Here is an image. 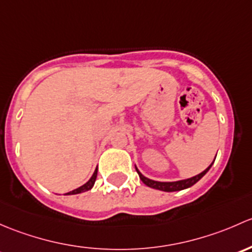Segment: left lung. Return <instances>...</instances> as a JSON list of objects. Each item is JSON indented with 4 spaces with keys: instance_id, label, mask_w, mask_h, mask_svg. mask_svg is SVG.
I'll return each instance as SVG.
<instances>
[{
    "instance_id": "8db88e82",
    "label": "left lung",
    "mask_w": 252,
    "mask_h": 252,
    "mask_svg": "<svg viewBox=\"0 0 252 252\" xmlns=\"http://www.w3.org/2000/svg\"><path fill=\"white\" fill-rule=\"evenodd\" d=\"M215 161V160H214ZM214 161H212V164H214ZM212 164L209 166V167L206 168V170H204L203 172L199 173V175L194 176V177H190V178H187V180H181V181H175V182H159V181H154V180H150V178L145 177V176L142 175L141 172H139L138 168L136 167V171L137 173H138L139 178H141V181L143 182L145 186L150 187V188L153 189H158V190H162V191H178V190H183V189H187L189 188V187H191L193 184H195L198 181H200L201 178L204 177L205 175L207 173V171L211 168Z\"/></svg>"
}]
</instances>
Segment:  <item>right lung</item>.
I'll return each mask as SVG.
<instances>
[{"label":"right lung","mask_w":252,"mask_h":252,"mask_svg":"<svg viewBox=\"0 0 252 252\" xmlns=\"http://www.w3.org/2000/svg\"><path fill=\"white\" fill-rule=\"evenodd\" d=\"M97 172H98V168H95L94 172H93V175H92V177H91L90 180H88L87 182L84 184V186L79 187V188L74 189V190H71V191H68V193H65L64 195H74V194H80V193H84V191L91 190V189H92V187L94 186L95 180H97Z\"/></svg>","instance_id":"add662e5"}]
</instances>
